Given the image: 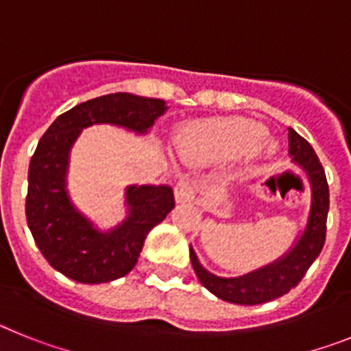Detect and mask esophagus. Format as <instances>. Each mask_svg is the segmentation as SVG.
Masks as SVG:
<instances>
[{
	"label": "esophagus",
	"mask_w": 351,
	"mask_h": 351,
	"mask_svg": "<svg viewBox=\"0 0 351 351\" xmlns=\"http://www.w3.org/2000/svg\"><path fill=\"white\" fill-rule=\"evenodd\" d=\"M195 195H197V186L191 181L181 179V181L176 184V200H178L179 204L193 202Z\"/></svg>",
	"instance_id": "1"
}]
</instances>
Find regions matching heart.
<instances>
[{"label": "heart", "mask_w": 351, "mask_h": 351, "mask_svg": "<svg viewBox=\"0 0 351 351\" xmlns=\"http://www.w3.org/2000/svg\"><path fill=\"white\" fill-rule=\"evenodd\" d=\"M265 130L247 119H218L191 126L182 138V156L202 165L265 145Z\"/></svg>", "instance_id": "obj_1"}]
</instances>
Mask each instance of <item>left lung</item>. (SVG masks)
<instances>
[{"instance_id":"left-lung-1","label":"left lung","mask_w":351,"mask_h":351,"mask_svg":"<svg viewBox=\"0 0 351 351\" xmlns=\"http://www.w3.org/2000/svg\"><path fill=\"white\" fill-rule=\"evenodd\" d=\"M288 147L293 160L308 172L313 186L311 213H309L306 232L299 239L295 247L280 262H274L267 267L234 280H225L207 272L197 260L195 251L190 250L195 274L200 283L219 299L244 304V306H255L278 299L300 283L324 247L328 214V184L325 170L311 144L291 128H288Z\"/></svg>"}]
</instances>
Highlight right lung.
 Returning a JSON list of instances; mask_svg holds the SVG:
<instances>
[{
  "label": "right lung",
  "mask_w": 351,
  "mask_h": 351,
  "mask_svg": "<svg viewBox=\"0 0 351 351\" xmlns=\"http://www.w3.org/2000/svg\"><path fill=\"white\" fill-rule=\"evenodd\" d=\"M165 108V101L158 98L110 93L61 114L40 138L27 170V226L43 258L70 280L96 285L128 274L137 263L145 235L176 206L169 186H132L126 191V221L100 234L73 209L64 191L71 144L80 130L95 123L147 132Z\"/></svg>",
  "instance_id": "obj_1"
}]
</instances>
